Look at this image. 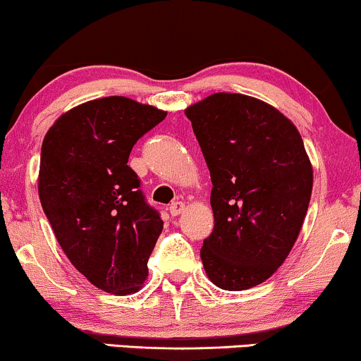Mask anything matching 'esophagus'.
Here are the masks:
<instances>
[{
	"mask_svg": "<svg viewBox=\"0 0 361 361\" xmlns=\"http://www.w3.org/2000/svg\"><path fill=\"white\" fill-rule=\"evenodd\" d=\"M184 210H185V204H184V202H180V200L172 202V204L169 205V212H171L172 216L180 215Z\"/></svg>",
	"mask_w": 361,
	"mask_h": 361,
	"instance_id": "1",
	"label": "esophagus"
}]
</instances>
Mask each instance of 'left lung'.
I'll list each match as a JSON object with an SVG mask.
<instances>
[{"label": "left lung", "instance_id": "left-lung-1", "mask_svg": "<svg viewBox=\"0 0 361 361\" xmlns=\"http://www.w3.org/2000/svg\"><path fill=\"white\" fill-rule=\"evenodd\" d=\"M185 115L214 184L202 263L220 289H250L284 263L307 214L312 167L302 137L283 113L240 93H215Z\"/></svg>", "mask_w": 361, "mask_h": 361}]
</instances>
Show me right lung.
Wrapping results in <instances>:
<instances>
[{
  "label": "right lung",
  "instance_id": "add662e5",
  "mask_svg": "<svg viewBox=\"0 0 361 361\" xmlns=\"http://www.w3.org/2000/svg\"><path fill=\"white\" fill-rule=\"evenodd\" d=\"M164 118L131 98H98L63 113L42 141L44 214L71 263L106 293H136L146 281L164 221L128 157Z\"/></svg>",
  "mask_w": 361,
  "mask_h": 361
}]
</instances>
